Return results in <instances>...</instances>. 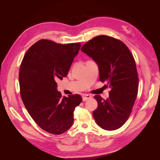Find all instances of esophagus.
Returning a JSON list of instances; mask_svg holds the SVG:
<instances>
[{
  "mask_svg": "<svg viewBox=\"0 0 160 160\" xmlns=\"http://www.w3.org/2000/svg\"><path fill=\"white\" fill-rule=\"evenodd\" d=\"M82 98H83V101H85L87 100L91 99L92 98V96L89 94H83V96H82Z\"/></svg>",
  "mask_w": 160,
  "mask_h": 160,
  "instance_id": "34e87169",
  "label": "esophagus"
}]
</instances>
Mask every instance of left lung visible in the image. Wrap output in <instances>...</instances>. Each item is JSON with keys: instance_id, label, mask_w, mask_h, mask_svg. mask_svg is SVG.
<instances>
[{"instance_id": "1", "label": "left lung", "mask_w": 160, "mask_h": 160, "mask_svg": "<svg viewBox=\"0 0 160 160\" xmlns=\"http://www.w3.org/2000/svg\"><path fill=\"white\" fill-rule=\"evenodd\" d=\"M81 51L99 67V80L111 88L109 98L95 95L98 103L93 116L99 127L111 131L121 128L132 112L138 91L135 61L124 43L116 38L99 35L87 42Z\"/></svg>"}]
</instances>
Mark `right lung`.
Listing matches in <instances>:
<instances>
[{
	"mask_svg": "<svg viewBox=\"0 0 160 160\" xmlns=\"http://www.w3.org/2000/svg\"><path fill=\"white\" fill-rule=\"evenodd\" d=\"M81 46L41 39L22 61L18 81L22 102L35 123L50 133H63L72 126L74 110L82 101L78 94L62 98L57 89V81L67 75Z\"/></svg>",
	"mask_w": 160,
	"mask_h": 160,
	"instance_id": "1",
	"label": "right lung"
}]
</instances>
